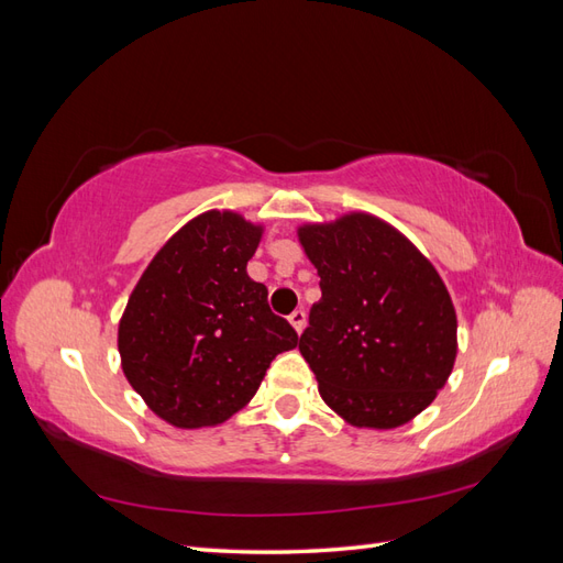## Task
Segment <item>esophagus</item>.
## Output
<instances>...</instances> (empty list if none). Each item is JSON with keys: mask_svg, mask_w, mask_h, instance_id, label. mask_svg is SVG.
<instances>
[{"mask_svg": "<svg viewBox=\"0 0 563 563\" xmlns=\"http://www.w3.org/2000/svg\"><path fill=\"white\" fill-rule=\"evenodd\" d=\"M287 319H290L292 329H295L297 333H302V331H305V325H307V313H305V309H295Z\"/></svg>", "mask_w": 563, "mask_h": 563, "instance_id": "1", "label": "esophagus"}]
</instances>
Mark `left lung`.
Wrapping results in <instances>:
<instances>
[{
  "label": "left lung",
  "mask_w": 563,
  "mask_h": 563,
  "mask_svg": "<svg viewBox=\"0 0 563 563\" xmlns=\"http://www.w3.org/2000/svg\"><path fill=\"white\" fill-rule=\"evenodd\" d=\"M321 278L299 352L319 394L352 427L394 429L453 372L459 321L437 268L386 220L347 213L297 228Z\"/></svg>",
  "instance_id": "left-lung-1"
}]
</instances>
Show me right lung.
<instances>
[{
    "label": "right lung",
    "instance_id": "add662e5",
    "mask_svg": "<svg viewBox=\"0 0 563 563\" xmlns=\"http://www.w3.org/2000/svg\"><path fill=\"white\" fill-rule=\"evenodd\" d=\"M264 228L206 211L143 271L117 331L126 382L177 429L222 424L254 398L276 355L299 338L246 273Z\"/></svg>",
    "mask_w": 563,
    "mask_h": 563
}]
</instances>
